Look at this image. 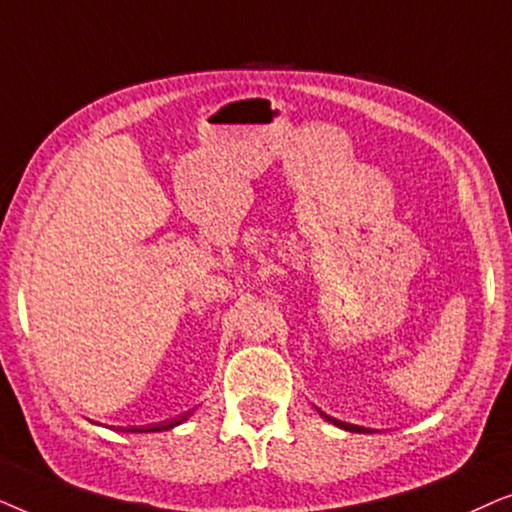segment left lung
Masks as SVG:
<instances>
[{
	"label": "left lung",
	"instance_id": "1",
	"mask_svg": "<svg viewBox=\"0 0 512 512\" xmlns=\"http://www.w3.org/2000/svg\"><path fill=\"white\" fill-rule=\"evenodd\" d=\"M319 412H321V410H319ZM321 417H324V419H328V422H331V424H335V426H340V429H345V431H366V429H363V426H354V424H345V422H338V419L328 417V415H324V412H321Z\"/></svg>",
	"mask_w": 512,
	"mask_h": 512
}]
</instances>
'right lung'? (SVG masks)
<instances>
[{"instance_id":"obj_1","label":"right lung","mask_w":512,"mask_h":512,"mask_svg":"<svg viewBox=\"0 0 512 512\" xmlns=\"http://www.w3.org/2000/svg\"><path fill=\"white\" fill-rule=\"evenodd\" d=\"M188 415L191 412H184V415H179L177 419H170V422H160L156 426H142V429H137V426H130V429H121V431H130V433H151V431H170L174 426H179L181 422H186Z\"/></svg>"}]
</instances>
